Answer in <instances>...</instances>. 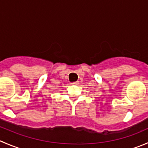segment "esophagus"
I'll use <instances>...</instances> for the list:
<instances>
[{
	"label": "esophagus",
	"mask_w": 148,
	"mask_h": 148,
	"mask_svg": "<svg viewBox=\"0 0 148 148\" xmlns=\"http://www.w3.org/2000/svg\"><path fill=\"white\" fill-rule=\"evenodd\" d=\"M71 84H72V85H77V84H79V82H72V83H71Z\"/></svg>",
	"instance_id": "1"
}]
</instances>
